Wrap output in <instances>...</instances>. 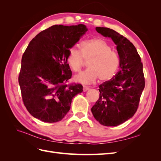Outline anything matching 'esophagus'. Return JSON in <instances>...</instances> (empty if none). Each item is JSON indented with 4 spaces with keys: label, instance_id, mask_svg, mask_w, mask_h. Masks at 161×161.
Here are the masks:
<instances>
[{
    "label": "esophagus",
    "instance_id": "1",
    "mask_svg": "<svg viewBox=\"0 0 161 161\" xmlns=\"http://www.w3.org/2000/svg\"><path fill=\"white\" fill-rule=\"evenodd\" d=\"M89 89V86H85V85H83V91H84V92L88 90Z\"/></svg>",
    "mask_w": 161,
    "mask_h": 161
}]
</instances>
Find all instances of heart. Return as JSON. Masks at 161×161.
Segmentation results:
<instances>
[{"mask_svg": "<svg viewBox=\"0 0 161 161\" xmlns=\"http://www.w3.org/2000/svg\"><path fill=\"white\" fill-rule=\"evenodd\" d=\"M89 60V68L75 76L76 81L89 84L99 78L100 81L108 80L115 74L119 66V58L111 47L101 39L82 42L80 51L71 47L68 52L66 61L72 70L79 72Z\"/></svg>", "mask_w": 161, "mask_h": 161, "instance_id": "1", "label": "heart"}]
</instances>
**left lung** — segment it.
<instances>
[{
	"mask_svg": "<svg viewBox=\"0 0 161 161\" xmlns=\"http://www.w3.org/2000/svg\"><path fill=\"white\" fill-rule=\"evenodd\" d=\"M96 31L111 37L117 46L119 70L114 78L99 85V98L91 108L97 121L105 126H117L132 117L139 105L145 86L143 65L133 43L119 33L107 27Z\"/></svg>",
	"mask_w": 161,
	"mask_h": 161,
	"instance_id": "1",
	"label": "left lung"
}]
</instances>
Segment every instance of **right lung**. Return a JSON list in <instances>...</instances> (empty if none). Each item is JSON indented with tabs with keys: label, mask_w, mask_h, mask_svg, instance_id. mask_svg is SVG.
<instances>
[{
	"label": "right lung",
	"mask_w": 161,
	"mask_h": 161,
	"mask_svg": "<svg viewBox=\"0 0 161 161\" xmlns=\"http://www.w3.org/2000/svg\"><path fill=\"white\" fill-rule=\"evenodd\" d=\"M87 30L82 24L55 25L37 34L28 45L19 83L24 105L34 118L49 123L62 120L73 97L83 91L80 84H67L72 71L66 56Z\"/></svg>",
	"instance_id": "add662e5"
}]
</instances>
